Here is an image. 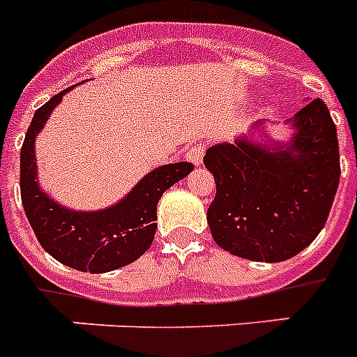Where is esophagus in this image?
Returning a JSON list of instances; mask_svg holds the SVG:
<instances>
[{
  "label": "esophagus",
  "instance_id": "esophagus-1",
  "mask_svg": "<svg viewBox=\"0 0 357 357\" xmlns=\"http://www.w3.org/2000/svg\"><path fill=\"white\" fill-rule=\"evenodd\" d=\"M204 152H205V149L202 146V144H194V146L187 149V152H185V158H187L190 163L198 167V165L202 163V159H204Z\"/></svg>",
  "mask_w": 357,
  "mask_h": 357
}]
</instances>
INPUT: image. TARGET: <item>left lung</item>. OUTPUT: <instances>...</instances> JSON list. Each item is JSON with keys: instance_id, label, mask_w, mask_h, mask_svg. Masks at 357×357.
Listing matches in <instances>:
<instances>
[{"instance_id": "1", "label": "left lung", "mask_w": 357, "mask_h": 357, "mask_svg": "<svg viewBox=\"0 0 357 357\" xmlns=\"http://www.w3.org/2000/svg\"><path fill=\"white\" fill-rule=\"evenodd\" d=\"M291 128L288 144L268 146L240 137L205 153L216 181L207 211L211 234L240 259H291L326 224L341 174L335 124L326 104L314 98L295 113Z\"/></svg>"}]
</instances>
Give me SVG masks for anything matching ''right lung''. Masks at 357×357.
Here are the masks:
<instances>
[{"label":"right lung","mask_w":357,"mask_h":357,"mask_svg":"<svg viewBox=\"0 0 357 357\" xmlns=\"http://www.w3.org/2000/svg\"><path fill=\"white\" fill-rule=\"evenodd\" d=\"M69 89L49 98L29 124L20 152L22 204L38 242L53 259L78 271L106 273L137 260L152 245L159 198L194 167L187 161L163 165L146 174L123 202L102 211L78 213L62 207L40 190L34 139Z\"/></svg>","instance_id":"right-lung-1"}]
</instances>
